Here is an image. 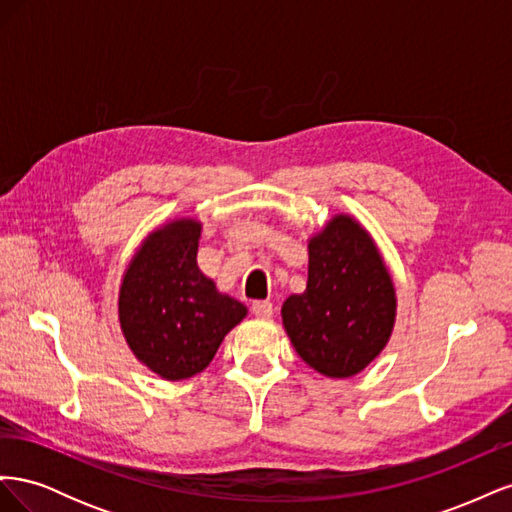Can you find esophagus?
<instances>
[{"mask_svg": "<svg viewBox=\"0 0 512 512\" xmlns=\"http://www.w3.org/2000/svg\"><path fill=\"white\" fill-rule=\"evenodd\" d=\"M252 314L256 318H262V320H269L273 316V303L271 301H256L252 305Z\"/></svg>", "mask_w": 512, "mask_h": 512, "instance_id": "obj_1", "label": "esophagus"}]
</instances>
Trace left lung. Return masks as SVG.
I'll return each instance as SVG.
<instances>
[{"mask_svg": "<svg viewBox=\"0 0 512 512\" xmlns=\"http://www.w3.org/2000/svg\"><path fill=\"white\" fill-rule=\"evenodd\" d=\"M395 288L376 243L348 215L309 241L307 288L282 320L301 359L329 378H350L382 352L395 324Z\"/></svg>", "mask_w": 512, "mask_h": 512, "instance_id": "8db88e82", "label": "left lung"}]
</instances>
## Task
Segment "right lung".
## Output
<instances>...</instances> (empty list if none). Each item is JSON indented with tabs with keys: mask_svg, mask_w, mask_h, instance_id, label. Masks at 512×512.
Masks as SVG:
<instances>
[{
	"mask_svg": "<svg viewBox=\"0 0 512 512\" xmlns=\"http://www.w3.org/2000/svg\"><path fill=\"white\" fill-rule=\"evenodd\" d=\"M200 224L175 220L145 239L123 275L119 322L126 342L164 380L200 374L247 309L218 292L196 265Z\"/></svg>",
	"mask_w": 512,
	"mask_h": 512,
	"instance_id": "right-lung-1",
	"label": "right lung"
}]
</instances>
